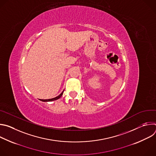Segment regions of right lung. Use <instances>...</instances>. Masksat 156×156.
<instances>
[{
    "mask_svg": "<svg viewBox=\"0 0 156 156\" xmlns=\"http://www.w3.org/2000/svg\"><path fill=\"white\" fill-rule=\"evenodd\" d=\"M63 91L60 95H58V96H57V97H55V98H52V99H41V101H43V102H49V101H52L57 100V99H58L60 98H61V96H62V94H63Z\"/></svg>",
    "mask_w": 156,
    "mask_h": 156,
    "instance_id": "right-lung-1",
    "label": "right lung"
}]
</instances>
